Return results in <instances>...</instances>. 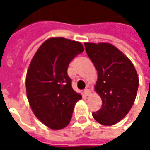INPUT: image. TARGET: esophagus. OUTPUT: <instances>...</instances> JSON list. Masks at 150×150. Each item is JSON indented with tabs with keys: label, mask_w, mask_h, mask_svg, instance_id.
I'll return each instance as SVG.
<instances>
[{
	"label": "esophagus",
	"mask_w": 150,
	"mask_h": 150,
	"mask_svg": "<svg viewBox=\"0 0 150 150\" xmlns=\"http://www.w3.org/2000/svg\"><path fill=\"white\" fill-rule=\"evenodd\" d=\"M84 95H85L86 96H89V95H90V90H89L88 88H86V89H84Z\"/></svg>",
	"instance_id": "1"
}]
</instances>
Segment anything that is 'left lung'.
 Instances as JSON below:
<instances>
[{"label": "left lung", "instance_id": "1", "mask_svg": "<svg viewBox=\"0 0 150 150\" xmlns=\"http://www.w3.org/2000/svg\"><path fill=\"white\" fill-rule=\"evenodd\" d=\"M98 79L96 92L101 96V109L92 114L96 122L111 126L122 120L134 104L139 79L131 61L110 43L84 44Z\"/></svg>", "mask_w": 150, "mask_h": 150}]
</instances>
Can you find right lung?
<instances>
[{
  "mask_svg": "<svg viewBox=\"0 0 150 150\" xmlns=\"http://www.w3.org/2000/svg\"><path fill=\"white\" fill-rule=\"evenodd\" d=\"M84 51L82 44L63 37L45 41L36 51L26 76V90L35 115L54 130L70 122L76 102L81 96L72 88L68 67Z\"/></svg>",
  "mask_w": 150,
  "mask_h": 150,
  "instance_id": "right-lung-1",
  "label": "right lung"
}]
</instances>
